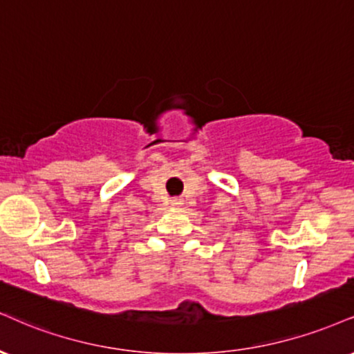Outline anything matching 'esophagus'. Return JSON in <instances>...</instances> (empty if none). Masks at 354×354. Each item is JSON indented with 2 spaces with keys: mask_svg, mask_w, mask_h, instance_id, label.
Segmentation results:
<instances>
[{
  "mask_svg": "<svg viewBox=\"0 0 354 354\" xmlns=\"http://www.w3.org/2000/svg\"><path fill=\"white\" fill-rule=\"evenodd\" d=\"M169 204H171L173 207H180L183 204V199L181 198H171V199H169Z\"/></svg>",
  "mask_w": 354,
  "mask_h": 354,
  "instance_id": "esophagus-1",
  "label": "esophagus"
}]
</instances>
